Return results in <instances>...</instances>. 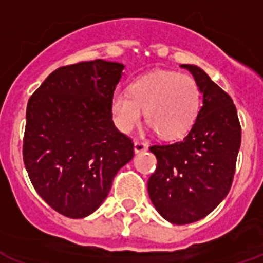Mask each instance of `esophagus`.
I'll use <instances>...</instances> for the list:
<instances>
[{
  "mask_svg": "<svg viewBox=\"0 0 263 263\" xmlns=\"http://www.w3.org/2000/svg\"><path fill=\"white\" fill-rule=\"evenodd\" d=\"M145 149H147V145H145L144 143L138 142V140L134 143V151H135V154H140V152H144Z\"/></svg>",
  "mask_w": 263,
  "mask_h": 263,
  "instance_id": "34e87169",
  "label": "esophagus"
}]
</instances>
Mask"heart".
<instances>
[{
    "instance_id": "b5f03b06",
    "label": "heart",
    "mask_w": 263,
    "mask_h": 263,
    "mask_svg": "<svg viewBox=\"0 0 263 263\" xmlns=\"http://www.w3.org/2000/svg\"><path fill=\"white\" fill-rule=\"evenodd\" d=\"M200 108L199 85L189 74L163 70L143 76L129 85V95L116 90L109 100L114 124L123 134L140 123L142 111L147 124L162 139L182 138L191 129Z\"/></svg>"
}]
</instances>
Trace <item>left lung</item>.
Instances as JSON below:
<instances>
[{
  "label": "left lung",
  "mask_w": 263,
  "mask_h": 263,
  "mask_svg": "<svg viewBox=\"0 0 263 263\" xmlns=\"http://www.w3.org/2000/svg\"><path fill=\"white\" fill-rule=\"evenodd\" d=\"M180 67L199 85L203 105L183 140L149 147L158 159L148 179L149 199L174 224L202 219L226 198L240 147V124L230 96L199 67Z\"/></svg>",
  "instance_id": "obj_1"
}]
</instances>
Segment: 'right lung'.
I'll return each mask as SVG.
<instances>
[{"instance_id":"1","label":"right lung","mask_w":263,"mask_h":263,"mask_svg":"<svg viewBox=\"0 0 263 263\" xmlns=\"http://www.w3.org/2000/svg\"><path fill=\"white\" fill-rule=\"evenodd\" d=\"M123 69L105 60L61 67L28 101L25 168L37 194L68 218L98 210L115 175L134 158V143L109 111Z\"/></svg>"}]
</instances>
